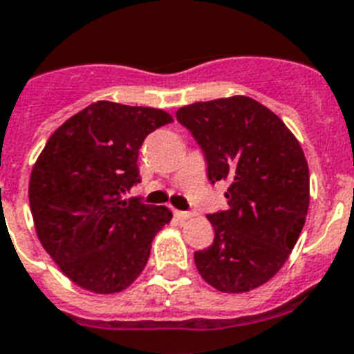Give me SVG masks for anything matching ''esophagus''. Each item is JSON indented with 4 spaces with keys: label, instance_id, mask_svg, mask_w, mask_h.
Segmentation results:
<instances>
[{
    "label": "esophagus",
    "instance_id": "obj_1",
    "mask_svg": "<svg viewBox=\"0 0 354 354\" xmlns=\"http://www.w3.org/2000/svg\"><path fill=\"white\" fill-rule=\"evenodd\" d=\"M172 214H174V218L176 219H189L191 216H194V212H191V210H178V209L172 210Z\"/></svg>",
    "mask_w": 354,
    "mask_h": 354
}]
</instances>
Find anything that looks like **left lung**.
Returning a JSON list of instances; mask_svg holds the SVG:
<instances>
[{"label": "left lung", "instance_id": "1", "mask_svg": "<svg viewBox=\"0 0 354 354\" xmlns=\"http://www.w3.org/2000/svg\"><path fill=\"white\" fill-rule=\"evenodd\" d=\"M203 151L209 182L230 183L227 210L209 214L214 241L194 252L219 292H250L286 263L304 227L310 172L284 122L250 97L196 102L176 111Z\"/></svg>", "mask_w": 354, "mask_h": 354}]
</instances>
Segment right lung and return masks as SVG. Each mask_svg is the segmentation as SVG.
Instances as JSON below:
<instances>
[{"label":"right lung","mask_w":354,"mask_h":354,"mask_svg":"<svg viewBox=\"0 0 354 354\" xmlns=\"http://www.w3.org/2000/svg\"><path fill=\"white\" fill-rule=\"evenodd\" d=\"M162 109L95 102L50 136L30 176V210L44 250L62 273L95 293H115L145 268L167 207L122 200L140 183L145 136L171 124Z\"/></svg>","instance_id":"right-lung-1"}]
</instances>
